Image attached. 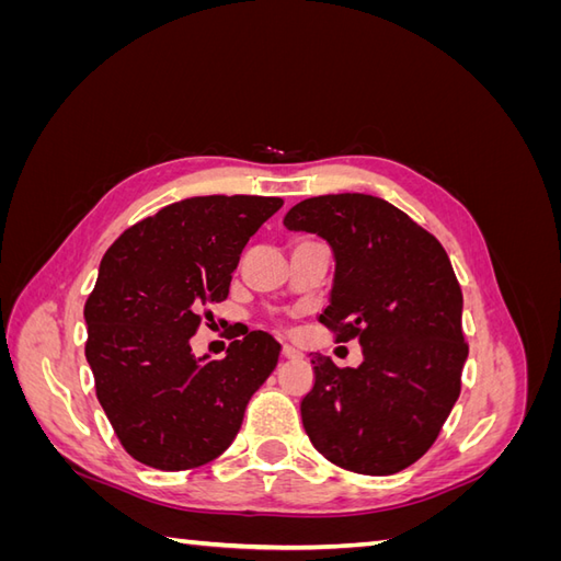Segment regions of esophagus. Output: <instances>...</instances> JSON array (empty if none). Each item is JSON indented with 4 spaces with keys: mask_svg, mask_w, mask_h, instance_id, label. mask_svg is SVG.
Instances as JSON below:
<instances>
[{
    "mask_svg": "<svg viewBox=\"0 0 561 561\" xmlns=\"http://www.w3.org/2000/svg\"><path fill=\"white\" fill-rule=\"evenodd\" d=\"M280 355H283V358H287V360H299V358H304V353H301L299 348L290 346V344H283Z\"/></svg>",
    "mask_w": 561,
    "mask_h": 561,
    "instance_id": "34e87169",
    "label": "esophagus"
}]
</instances>
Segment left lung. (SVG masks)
<instances>
[{
  "label": "left lung",
  "mask_w": 561,
  "mask_h": 561,
  "mask_svg": "<svg viewBox=\"0 0 561 561\" xmlns=\"http://www.w3.org/2000/svg\"><path fill=\"white\" fill-rule=\"evenodd\" d=\"M283 225L332 245L334 283L318 320L336 342L358 339L365 358L336 367L313 355L304 431L339 468L400 472L431 449L461 393L463 295L447 252L410 215L369 194L307 198Z\"/></svg>",
  "instance_id": "1"
}]
</instances>
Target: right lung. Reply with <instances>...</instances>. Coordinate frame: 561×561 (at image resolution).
<instances>
[{
  "mask_svg": "<svg viewBox=\"0 0 561 561\" xmlns=\"http://www.w3.org/2000/svg\"><path fill=\"white\" fill-rule=\"evenodd\" d=\"M276 196H194L128 227L100 262L83 307L95 396L124 449L145 466L213 461L239 433L245 404L278 363L280 344L254 330L222 360L194 358L208 304L225 301L250 236Z\"/></svg>",
  "mask_w": 561,
  "mask_h": 561,
  "instance_id": "right-lung-1",
  "label": "right lung"
}]
</instances>
